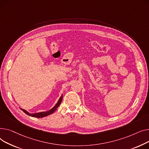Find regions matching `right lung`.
Here are the masks:
<instances>
[{"label": "right lung", "instance_id": "obj_1", "mask_svg": "<svg viewBox=\"0 0 149 149\" xmlns=\"http://www.w3.org/2000/svg\"><path fill=\"white\" fill-rule=\"evenodd\" d=\"M62 100H63V95L61 96L60 99H59L58 103L56 104V105L53 108H52L50 111H46V112H38V113H29L28 112H27L26 111H25L24 109H21L25 113H26V114L29 116H31V117H37V118H41V117H46V116H47L50 114H52V113H53L57 109V108L60 105V104L61 103V102H62Z\"/></svg>", "mask_w": 149, "mask_h": 149}]
</instances>
